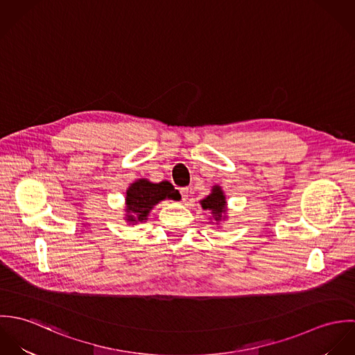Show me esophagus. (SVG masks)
Listing matches in <instances>:
<instances>
[{"label":"esophagus","mask_w":355,"mask_h":355,"mask_svg":"<svg viewBox=\"0 0 355 355\" xmlns=\"http://www.w3.org/2000/svg\"><path fill=\"white\" fill-rule=\"evenodd\" d=\"M180 194H182V200L186 201L189 198V189L187 187H183L180 189Z\"/></svg>","instance_id":"obj_1"}]
</instances>
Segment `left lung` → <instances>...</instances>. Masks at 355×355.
Wrapping results in <instances>:
<instances>
[{
  "label": "left lung",
  "mask_w": 355,
  "mask_h": 355,
  "mask_svg": "<svg viewBox=\"0 0 355 355\" xmlns=\"http://www.w3.org/2000/svg\"><path fill=\"white\" fill-rule=\"evenodd\" d=\"M202 209L210 210L213 213V217L216 221H218L223 217V213H225V197L223 196V191L218 186L213 187V191L210 196H207L203 201H201Z\"/></svg>",
  "instance_id": "obj_1"
}]
</instances>
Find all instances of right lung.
Masks as SVG:
<instances>
[{
    "instance_id": "1",
    "label": "right lung",
    "mask_w": 355,
    "mask_h": 355,
    "mask_svg": "<svg viewBox=\"0 0 355 355\" xmlns=\"http://www.w3.org/2000/svg\"><path fill=\"white\" fill-rule=\"evenodd\" d=\"M179 193L168 183H150L145 179H141L131 184L127 190V216L125 220L130 223H137L146 220L149 211L155 203L171 198L178 200Z\"/></svg>"
}]
</instances>
